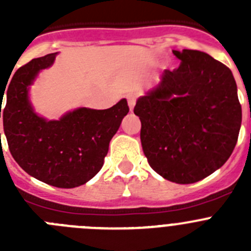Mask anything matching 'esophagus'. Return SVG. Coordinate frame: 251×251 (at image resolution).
Here are the masks:
<instances>
[{
  "label": "esophagus",
  "instance_id": "esophagus-1",
  "mask_svg": "<svg viewBox=\"0 0 251 251\" xmlns=\"http://www.w3.org/2000/svg\"><path fill=\"white\" fill-rule=\"evenodd\" d=\"M127 100H128V105H129L130 112H132L133 108H134V105H136L137 98L134 97V95H127Z\"/></svg>",
  "mask_w": 251,
  "mask_h": 251
}]
</instances>
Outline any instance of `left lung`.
<instances>
[{
  "label": "left lung",
  "mask_w": 251,
  "mask_h": 251,
  "mask_svg": "<svg viewBox=\"0 0 251 251\" xmlns=\"http://www.w3.org/2000/svg\"><path fill=\"white\" fill-rule=\"evenodd\" d=\"M178 69L165 70L139 97L142 148L151 167L171 182L195 183L231 156L241 126L238 88L227 66L197 50L172 51Z\"/></svg>",
  "instance_id": "left-lung-1"
}]
</instances>
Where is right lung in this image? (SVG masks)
Returning <instances> with one entry per match:
<instances>
[{"instance_id": "right-lung-1", "label": "right lung", "mask_w": 251, "mask_h": 251, "mask_svg": "<svg viewBox=\"0 0 251 251\" xmlns=\"http://www.w3.org/2000/svg\"><path fill=\"white\" fill-rule=\"evenodd\" d=\"M56 55L32 59L17 69L4 88L6 105L3 109L0 105V118L11 154L22 170L48 185L73 188L88 182L103 167L110 139L129 108L122 99L109 109L77 108L57 121L37 114L30 86L41 70L54 64Z\"/></svg>"}]
</instances>
